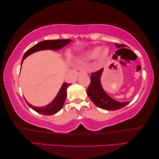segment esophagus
<instances>
[{
    "label": "esophagus",
    "instance_id": "esophagus-1",
    "mask_svg": "<svg viewBox=\"0 0 159 159\" xmlns=\"http://www.w3.org/2000/svg\"><path fill=\"white\" fill-rule=\"evenodd\" d=\"M84 72H85L84 70H82V71H80L79 72V74H81V73H84Z\"/></svg>",
    "mask_w": 159,
    "mask_h": 159
}]
</instances>
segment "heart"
Segmentation results:
<instances>
[{
	"instance_id": "obj_1",
	"label": "heart",
	"mask_w": 159,
	"mask_h": 159,
	"mask_svg": "<svg viewBox=\"0 0 159 159\" xmlns=\"http://www.w3.org/2000/svg\"><path fill=\"white\" fill-rule=\"evenodd\" d=\"M108 52L107 48H101L100 47H95L87 52L86 54V58L92 60L97 58L98 61H103L108 57Z\"/></svg>"
}]
</instances>
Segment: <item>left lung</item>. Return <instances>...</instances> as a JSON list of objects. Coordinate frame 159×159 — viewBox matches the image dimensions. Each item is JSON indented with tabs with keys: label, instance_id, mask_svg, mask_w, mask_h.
Here are the masks:
<instances>
[{
	"label": "left lung",
	"instance_id": "obj_1",
	"mask_svg": "<svg viewBox=\"0 0 159 159\" xmlns=\"http://www.w3.org/2000/svg\"><path fill=\"white\" fill-rule=\"evenodd\" d=\"M116 46L118 48L125 46L124 44L120 45L118 43H116ZM102 72L103 69H101L98 71L93 72L91 75V82L87 90V95L89 96L90 99L98 108L104 110L115 111L127 106L129 103V101L119 102L109 97L105 92L101 84V77Z\"/></svg>",
	"mask_w": 159,
	"mask_h": 159
}]
</instances>
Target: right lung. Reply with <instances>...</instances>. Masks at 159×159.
I'll return each mask as SVG.
<instances>
[{
	"instance_id": "add662e5",
	"label": "right lung",
	"mask_w": 159,
	"mask_h": 159,
	"mask_svg": "<svg viewBox=\"0 0 159 159\" xmlns=\"http://www.w3.org/2000/svg\"><path fill=\"white\" fill-rule=\"evenodd\" d=\"M71 39L46 40L38 43L37 44H36V45L32 46V48H30L25 53V55L22 58V61H24L27 56L34 53H35L36 51L47 50V49H48V50H59V49L64 47L65 46H66L67 44H68L70 42H71ZM21 66H22V65H21ZM70 84H68V83L64 82L55 98H54L50 103H48V105H46L45 106H43V107H36V106L31 105V104L30 103H28L27 101H26V102H27V105L30 106V108H32L34 111H35L39 113L46 116L53 115V114L58 113L59 111H61L62 106H63V104L65 103V101H66L67 97V89L70 86Z\"/></svg>"
}]
</instances>
